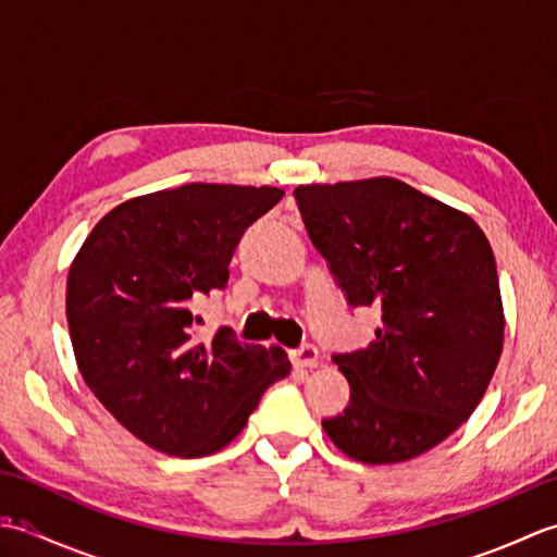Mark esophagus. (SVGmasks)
<instances>
[{"instance_id": "obj_1", "label": "esophagus", "mask_w": 557, "mask_h": 557, "mask_svg": "<svg viewBox=\"0 0 557 557\" xmlns=\"http://www.w3.org/2000/svg\"><path fill=\"white\" fill-rule=\"evenodd\" d=\"M292 363L297 369H313V366H318V349L313 345H301L292 351Z\"/></svg>"}]
</instances>
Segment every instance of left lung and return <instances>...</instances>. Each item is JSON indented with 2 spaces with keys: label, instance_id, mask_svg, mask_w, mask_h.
<instances>
[{
  "label": "left lung",
  "instance_id": "8db88e82",
  "mask_svg": "<svg viewBox=\"0 0 557 557\" xmlns=\"http://www.w3.org/2000/svg\"><path fill=\"white\" fill-rule=\"evenodd\" d=\"M351 309L377 306L369 347L333 354L349 405L323 429L363 465L429 453L465 423L503 351L493 248L465 212L389 176L294 188Z\"/></svg>",
  "mask_w": 557,
  "mask_h": 557
}]
</instances>
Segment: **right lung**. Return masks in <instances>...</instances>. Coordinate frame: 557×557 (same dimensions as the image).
Returning a JSON list of instances; mask_svg holds the SVG:
<instances>
[{
    "instance_id": "right-lung-1",
    "label": "right lung",
    "mask_w": 557,
    "mask_h": 557,
    "mask_svg": "<svg viewBox=\"0 0 557 557\" xmlns=\"http://www.w3.org/2000/svg\"><path fill=\"white\" fill-rule=\"evenodd\" d=\"M272 186L186 184L132 198L83 242L66 280L78 371L138 441L176 457L230 445L265 389L289 373L277 347L230 327L196 337L191 304L224 289L244 232L275 208Z\"/></svg>"
}]
</instances>
